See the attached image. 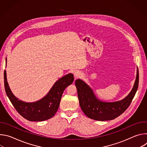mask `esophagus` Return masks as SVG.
<instances>
[{"label": "esophagus", "instance_id": "obj_1", "mask_svg": "<svg viewBox=\"0 0 147 147\" xmlns=\"http://www.w3.org/2000/svg\"><path fill=\"white\" fill-rule=\"evenodd\" d=\"M74 77L76 78H79V77H81V74L80 73V72H78V71H76L75 73H74Z\"/></svg>", "mask_w": 147, "mask_h": 147}]
</instances>
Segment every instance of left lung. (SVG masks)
Here are the masks:
<instances>
[{"label":"left lung","instance_id":"left-lung-1","mask_svg":"<svg viewBox=\"0 0 147 147\" xmlns=\"http://www.w3.org/2000/svg\"><path fill=\"white\" fill-rule=\"evenodd\" d=\"M138 82L139 73L137 70L136 80L131 92L123 100L115 102H105L97 99L92 90L80 79L76 81L75 84L82 112L90 119L106 121L115 119L129 108L138 89Z\"/></svg>","mask_w":147,"mask_h":147}]
</instances>
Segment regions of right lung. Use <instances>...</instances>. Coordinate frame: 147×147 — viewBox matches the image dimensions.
Listing matches in <instances>:
<instances>
[{
  "label": "right lung",
  "mask_w": 147,
  "mask_h": 147,
  "mask_svg": "<svg viewBox=\"0 0 147 147\" xmlns=\"http://www.w3.org/2000/svg\"><path fill=\"white\" fill-rule=\"evenodd\" d=\"M73 81V75L69 74L57 81L44 98L35 102L26 103L18 100L13 95L7 82L6 71H4L6 94L17 112L29 121H41L52 118L58 110L63 92Z\"/></svg>",
  "instance_id": "1"
}]
</instances>
